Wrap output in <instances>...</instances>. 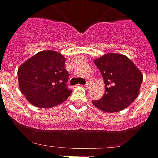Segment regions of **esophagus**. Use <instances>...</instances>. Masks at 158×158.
<instances>
[{"mask_svg":"<svg viewBox=\"0 0 158 158\" xmlns=\"http://www.w3.org/2000/svg\"><path fill=\"white\" fill-rule=\"evenodd\" d=\"M90 86H91V83H89V82H87V83L84 85V87L85 88H86V89L90 88Z\"/></svg>","mask_w":158,"mask_h":158,"instance_id":"1","label":"esophagus"}]
</instances>
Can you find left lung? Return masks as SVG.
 Returning a JSON list of instances; mask_svg holds the SVG:
<instances>
[{"label":"left lung","instance_id":"left-lung-1","mask_svg":"<svg viewBox=\"0 0 158 158\" xmlns=\"http://www.w3.org/2000/svg\"><path fill=\"white\" fill-rule=\"evenodd\" d=\"M105 84V94L93 104L107 113L120 112L128 107L139 94L143 74L128 57L107 53L94 59Z\"/></svg>","mask_w":158,"mask_h":158}]
</instances>
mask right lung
<instances>
[{"mask_svg": "<svg viewBox=\"0 0 158 158\" xmlns=\"http://www.w3.org/2000/svg\"><path fill=\"white\" fill-rule=\"evenodd\" d=\"M65 58L55 51H42L23 63L17 71L19 88L27 101L40 108L56 106L67 100L68 72Z\"/></svg>", "mask_w": 158, "mask_h": 158, "instance_id": "1", "label": "right lung"}]
</instances>
